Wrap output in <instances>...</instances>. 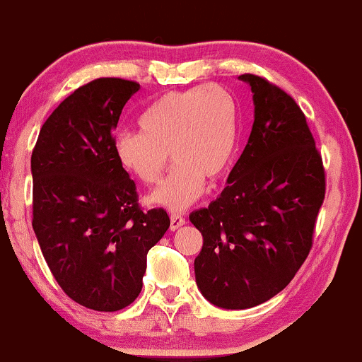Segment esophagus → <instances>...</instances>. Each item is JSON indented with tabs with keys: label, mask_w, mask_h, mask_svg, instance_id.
I'll use <instances>...</instances> for the list:
<instances>
[{
	"label": "esophagus",
	"mask_w": 362,
	"mask_h": 362,
	"mask_svg": "<svg viewBox=\"0 0 362 362\" xmlns=\"http://www.w3.org/2000/svg\"><path fill=\"white\" fill-rule=\"evenodd\" d=\"M182 226H185V217L180 214H172L170 215V230H177Z\"/></svg>",
	"instance_id": "obj_1"
}]
</instances>
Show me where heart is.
Wrapping results in <instances>:
<instances>
[{
  "label": "heart",
  "mask_w": 362,
  "mask_h": 362,
  "mask_svg": "<svg viewBox=\"0 0 362 362\" xmlns=\"http://www.w3.org/2000/svg\"><path fill=\"white\" fill-rule=\"evenodd\" d=\"M141 134L120 132L113 153L123 170L145 185L157 184L168 163L175 167L148 200L168 210H184L210 184L226 177L239 144V108L226 86L173 91L140 117Z\"/></svg>",
  "instance_id": "1"
}]
</instances>
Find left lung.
<instances>
[{
	"instance_id": "left-lung-1",
	"label": "left lung",
	"mask_w": 362,
	"mask_h": 362,
	"mask_svg": "<svg viewBox=\"0 0 362 362\" xmlns=\"http://www.w3.org/2000/svg\"><path fill=\"white\" fill-rule=\"evenodd\" d=\"M239 78L254 93V125L222 194L190 214L202 232L195 281L209 303L249 309L279 294L308 259L326 172L296 100L262 76Z\"/></svg>"
}]
</instances>
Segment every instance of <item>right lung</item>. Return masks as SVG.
<instances>
[{
	"mask_svg": "<svg viewBox=\"0 0 362 362\" xmlns=\"http://www.w3.org/2000/svg\"><path fill=\"white\" fill-rule=\"evenodd\" d=\"M139 90L123 78L80 86L47 118L31 153V223L43 257L70 299L100 313L139 297L148 250L170 226L163 209L141 210L113 153V130Z\"/></svg>",
	"mask_w": 362,
	"mask_h": 362,
	"instance_id": "obj_1",
	"label": "right lung"
}]
</instances>
